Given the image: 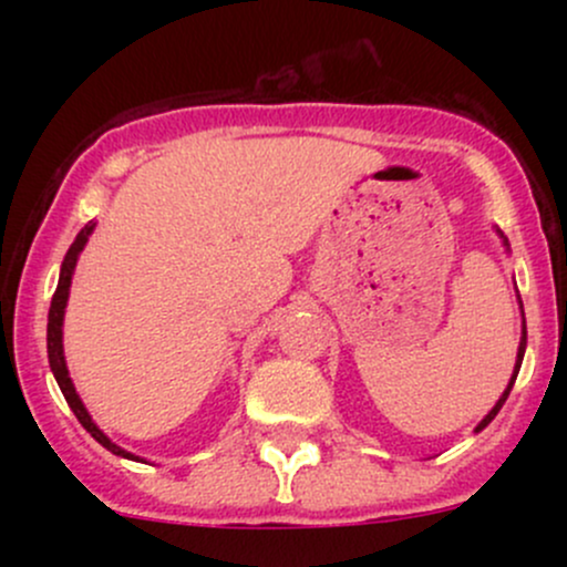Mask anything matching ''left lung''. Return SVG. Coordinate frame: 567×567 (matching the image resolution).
I'll list each match as a JSON object with an SVG mask.
<instances>
[{"instance_id":"8db88e82","label":"left lung","mask_w":567,"mask_h":567,"mask_svg":"<svg viewBox=\"0 0 567 567\" xmlns=\"http://www.w3.org/2000/svg\"><path fill=\"white\" fill-rule=\"evenodd\" d=\"M496 234L501 237V243H504V247H506V252H509V239L504 237V231L501 229H496ZM514 290H517V285H514ZM517 303H519V315H523V301H519V292H517ZM525 347H528V330H525V315H523V336H519V347H517V360H514V370H512V379H509V383H506V389H504V394L498 396V402L496 405L491 408V413L485 415L483 421H480L477 426H474V432H483V429L491 424L493 419H496L498 415V410L504 408V402H506V396H509V392H512V386H514V381H517V373H519V365H523V357H525Z\"/></svg>"}]
</instances>
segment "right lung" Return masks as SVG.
<instances>
[{
	"label": "right lung",
	"instance_id": "obj_1",
	"mask_svg": "<svg viewBox=\"0 0 567 567\" xmlns=\"http://www.w3.org/2000/svg\"><path fill=\"white\" fill-rule=\"evenodd\" d=\"M93 231H95V220H90V224L84 226L80 234H76V239L71 243L66 258H63V264H61V277H58V288H55L53 303H50V315H48V360H50V370H53L58 386H61V392H63V396H66L69 408L74 410L76 419H80V424L87 429V432L93 434V437L101 442L106 451H112L114 455H122V458H127V461H143V458H138V455L127 453L125 447H120L116 442L109 440L106 434H103L101 429L95 426L93 415L87 413V408H84L80 394H76L74 381H71L69 368H66V357H63V317H66L71 277H74L76 261H80V252L84 250V245H87L90 234H93Z\"/></svg>",
	"mask_w": 567,
	"mask_h": 567
}]
</instances>
